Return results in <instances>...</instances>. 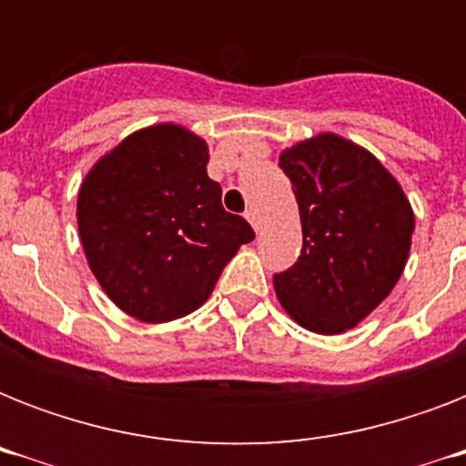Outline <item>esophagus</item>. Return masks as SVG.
<instances>
[{"mask_svg": "<svg viewBox=\"0 0 466 466\" xmlns=\"http://www.w3.org/2000/svg\"><path fill=\"white\" fill-rule=\"evenodd\" d=\"M247 219L251 222V227H254V229H258V212H256L254 208H248L247 210Z\"/></svg>", "mask_w": 466, "mask_h": 466, "instance_id": "esophagus-1", "label": "esophagus"}]
</instances>
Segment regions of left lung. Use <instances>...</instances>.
<instances>
[{
    "mask_svg": "<svg viewBox=\"0 0 466 466\" xmlns=\"http://www.w3.org/2000/svg\"><path fill=\"white\" fill-rule=\"evenodd\" d=\"M299 205L302 251L273 276L283 309L314 333H343L404 273L413 210L399 181L360 145L321 133L283 149Z\"/></svg>",
    "mask_w": 466,
    "mask_h": 466,
    "instance_id": "obj_1",
    "label": "left lung"
}]
</instances>
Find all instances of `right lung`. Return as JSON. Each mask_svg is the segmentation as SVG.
Returning a JSON list of instances; mask_svg holds the SVG:
<instances>
[{"instance_id":"1","label":"right lung","mask_w":466,"mask_h":466,"mask_svg":"<svg viewBox=\"0 0 466 466\" xmlns=\"http://www.w3.org/2000/svg\"><path fill=\"white\" fill-rule=\"evenodd\" d=\"M208 159L205 140L161 123L127 135L82 181L76 225L91 273L145 324L196 311L256 237L247 219L222 208Z\"/></svg>"}]
</instances>
